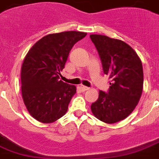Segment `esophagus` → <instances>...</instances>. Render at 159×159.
<instances>
[{
  "mask_svg": "<svg viewBox=\"0 0 159 159\" xmlns=\"http://www.w3.org/2000/svg\"><path fill=\"white\" fill-rule=\"evenodd\" d=\"M80 89L81 91H83V92H85V91L89 90V88H88V87L84 86V85H81V86H80Z\"/></svg>",
  "mask_w": 159,
  "mask_h": 159,
  "instance_id": "34e87169",
  "label": "esophagus"
}]
</instances>
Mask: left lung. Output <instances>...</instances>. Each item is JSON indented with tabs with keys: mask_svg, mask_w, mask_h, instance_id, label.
Returning <instances> with one entry per match:
<instances>
[{
	"mask_svg": "<svg viewBox=\"0 0 159 159\" xmlns=\"http://www.w3.org/2000/svg\"><path fill=\"white\" fill-rule=\"evenodd\" d=\"M98 51L103 70L111 78L108 93L99 91L91 105L93 114L107 124L124 120L136 108L143 90L142 61L129 45L105 35L91 34Z\"/></svg>",
	"mask_w": 159,
	"mask_h": 159,
	"instance_id": "left-lung-1",
	"label": "left lung"
}]
</instances>
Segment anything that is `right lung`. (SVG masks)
Returning <instances> with one entry per match:
<instances>
[{
    "label": "right lung",
    "instance_id": "obj_1",
    "mask_svg": "<svg viewBox=\"0 0 159 159\" xmlns=\"http://www.w3.org/2000/svg\"><path fill=\"white\" fill-rule=\"evenodd\" d=\"M87 33L50 34L34 44L23 60L21 95L27 111L38 121L50 124L66 114L76 87L59 80L69 52Z\"/></svg>",
    "mask_w": 159,
    "mask_h": 159
}]
</instances>
